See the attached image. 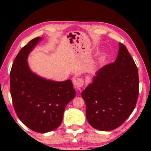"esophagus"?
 I'll list each match as a JSON object with an SVG mask.
<instances>
[{
    "instance_id": "obj_1",
    "label": "esophagus",
    "mask_w": 151,
    "mask_h": 151,
    "mask_svg": "<svg viewBox=\"0 0 151 151\" xmlns=\"http://www.w3.org/2000/svg\"><path fill=\"white\" fill-rule=\"evenodd\" d=\"M84 83H85V81H84L83 78L77 77H75L73 78L74 86H75V88L76 89H77V90H80L82 86H83Z\"/></svg>"
}]
</instances>
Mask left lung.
<instances>
[{"label": "left lung", "instance_id": "obj_1", "mask_svg": "<svg viewBox=\"0 0 151 151\" xmlns=\"http://www.w3.org/2000/svg\"><path fill=\"white\" fill-rule=\"evenodd\" d=\"M96 75L81 93L86 119L94 129L112 131L129 118L136 106L138 68L127 47L120 42L115 61L104 65Z\"/></svg>", "mask_w": 151, "mask_h": 151}]
</instances>
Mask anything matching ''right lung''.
<instances>
[{"instance_id": "1", "label": "right lung", "mask_w": 151, "mask_h": 151, "mask_svg": "<svg viewBox=\"0 0 151 151\" xmlns=\"http://www.w3.org/2000/svg\"><path fill=\"white\" fill-rule=\"evenodd\" d=\"M40 40L35 38L20 50L12 64L10 85L18 117L33 131L44 133L60 126L65 107L75 98L76 91L70 80H47L30 70L28 56Z\"/></svg>"}]
</instances>
